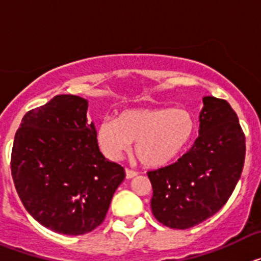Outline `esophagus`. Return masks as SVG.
<instances>
[{"label": "esophagus", "mask_w": 261, "mask_h": 261, "mask_svg": "<svg viewBox=\"0 0 261 261\" xmlns=\"http://www.w3.org/2000/svg\"><path fill=\"white\" fill-rule=\"evenodd\" d=\"M138 172L137 171H133V170H129V168H126L125 170V176L126 179H132V177L137 176Z\"/></svg>", "instance_id": "34e87169"}]
</instances>
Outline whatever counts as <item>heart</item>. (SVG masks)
Wrapping results in <instances>:
<instances>
[{
	"label": "heart",
	"mask_w": 261,
	"mask_h": 261,
	"mask_svg": "<svg viewBox=\"0 0 261 261\" xmlns=\"http://www.w3.org/2000/svg\"><path fill=\"white\" fill-rule=\"evenodd\" d=\"M196 120L183 108L149 107L121 111L106 119L95 130L96 144L111 161H117L135 142V153L147 167H162L188 146Z\"/></svg>",
	"instance_id": "1"
}]
</instances>
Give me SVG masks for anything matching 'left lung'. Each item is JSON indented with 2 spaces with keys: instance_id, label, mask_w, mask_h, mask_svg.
<instances>
[{
  "instance_id": "left-lung-1",
  "label": "left lung",
  "mask_w": 261,
  "mask_h": 261,
  "mask_svg": "<svg viewBox=\"0 0 261 261\" xmlns=\"http://www.w3.org/2000/svg\"><path fill=\"white\" fill-rule=\"evenodd\" d=\"M200 136L172 165L147 171L153 187L151 212L162 225L190 229L227 202L241 177L246 137L225 99L205 96Z\"/></svg>"
}]
</instances>
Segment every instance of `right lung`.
<instances>
[{
	"instance_id": "1",
	"label": "right lung",
	"mask_w": 261,
	"mask_h": 261,
	"mask_svg": "<svg viewBox=\"0 0 261 261\" xmlns=\"http://www.w3.org/2000/svg\"><path fill=\"white\" fill-rule=\"evenodd\" d=\"M86 112V99L56 95L23 116L14 138L11 176L20 201L60 234H87L103 223L125 177L100 153Z\"/></svg>"
}]
</instances>
